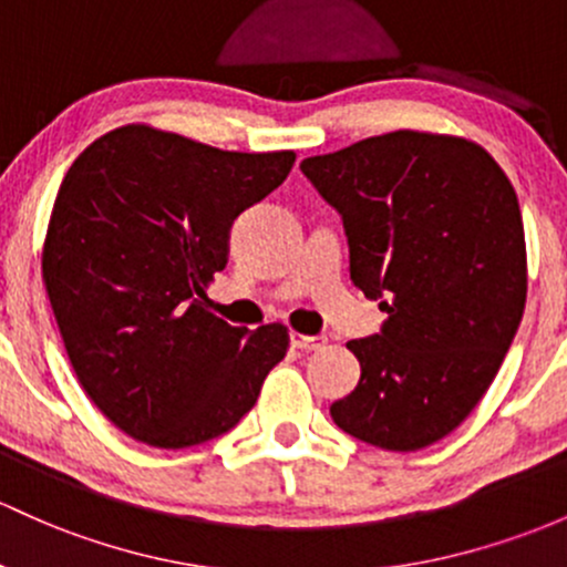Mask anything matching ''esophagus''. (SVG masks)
I'll list each match as a JSON object with an SVG mask.
<instances>
[{
    "mask_svg": "<svg viewBox=\"0 0 567 567\" xmlns=\"http://www.w3.org/2000/svg\"><path fill=\"white\" fill-rule=\"evenodd\" d=\"M291 346L300 351H321L327 346V338H321V334L291 332Z\"/></svg>",
    "mask_w": 567,
    "mask_h": 567,
    "instance_id": "34e87169",
    "label": "esophagus"
}]
</instances>
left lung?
<instances>
[{"label": "left lung", "mask_w": 567, "mask_h": 567, "mask_svg": "<svg viewBox=\"0 0 567 567\" xmlns=\"http://www.w3.org/2000/svg\"><path fill=\"white\" fill-rule=\"evenodd\" d=\"M343 218L351 281L389 319L351 340L359 383L340 430L419 452L460 427L511 349L527 300V248L508 175L478 143L389 132L300 164Z\"/></svg>", "instance_id": "1"}]
</instances>
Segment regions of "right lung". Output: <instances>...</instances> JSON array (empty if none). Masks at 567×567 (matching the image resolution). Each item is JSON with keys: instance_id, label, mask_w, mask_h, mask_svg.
<instances>
[{"instance_id": "1", "label": "right lung", "mask_w": 567, "mask_h": 567, "mask_svg": "<svg viewBox=\"0 0 567 567\" xmlns=\"http://www.w3.org/2000/svg\"><path fill=\"white\" fill-rule=\"evenodd\" d=\"M295 159L126 124L66 169L42 281L83 392L135 441L186 449L224 435L286 357L284 324H227L205 289L227 267L235 218Z\"/></svg>"}]
</instances>
